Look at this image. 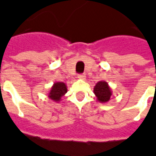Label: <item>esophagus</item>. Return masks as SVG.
I'll use <instances>...</instances> for the list:
<instances>
[{
  "mask_svg": "<svg viewBox=\"0 0 156 156\" xmlns=\"http://www.w3.org/2000/svg\"><path fill=\"white\" fill-rule=\"evenodd\" d=\"M85 77H86V76H85V74H80V75H78L77 78H78V79H80V80H85Z\"/></svg>",
  "mask_w": 156,
  "mask_h": 156,
  "instance_id": "34e87169",
  "label": "esophagus"
}]
</instances>
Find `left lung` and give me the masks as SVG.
Segmentation results:
<instances>
[{
	"instance_id": "obj_1",
	"label": "left lung",
	"mask_w": 156,
	"mask_h": 156,
	"mask_svg": "<svg viewBox=\"0 0 156 156\" xmlns=\"http://www.w3.org/2000/svg\"><path fill=\"white\" fill-rule=\"evenodd\" d=\"M94 93L97 97L98 101L100 103L108 102L112 95L111 89L106 81H99L94 88Z\"/></svg>"
}]
</instances>
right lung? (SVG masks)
I'll list each match as a JSON object with an SVG mask.
<instances>
[{
  "instance_id": "1",
  "label": "right lung",
  "mask_w": 156,
  "mask_h": 156,
  "mask_svg": "<svg viewBox=\"0 0 156 156\" xmlns=\"http://www.w3.org/2000/svg\"><path fill=\"white\" fill-rule=\"evenodd\" d=\"M67 92V87L65 83L56 82L51 86V90L48 94L49 99L55 102L61 101V99Z\"/></svg>"
}]
</instances>
